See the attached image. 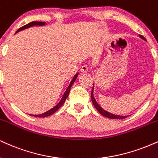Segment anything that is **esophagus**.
<instances>
[{
	"label": "esophagus",
	"mask_w": 158,
	"mask_h": 158,
	"mask_svg": "<svg viewBox=\"0 0 158 158\" xmlns=\"http://www.w3.org/2000/svg\"><path fill=\"white\" fill-rule=\"evenodd\" d=\"M87 70H88V67H87V65H86V64H84V65L81 66V71L82 72V73H86Z\"/></svg>",
	"instance_id": "1"
}]
</instances>
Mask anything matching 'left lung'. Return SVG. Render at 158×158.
Wrapping results in <instances>:
<instances>
[{"label":"left lung","mask_w":158,"mask_h":158,"mask_svg":"<svg viewBox=\"0 0 158 158\" xmlns=\"http://www.w3.org/2000/svg\"><path fill=\"white\" fill-rule=\"evenodd\" d=\"M140 37L141 38V39L144 40H146L145 37H144L143 36L140 35ZM91 99H92V102H93V104H94V107H96V109L98 110V113H99L101 115H104V116H105V117H107V118H112V119H123V118H125L127 117V116H121V115H114V114L108 113L107 111H105V110H104V109H102V108L99 105H98L97 102H96V99H95V98H94V88H93L92 92H91Z\"/></svg>","instance_id":"1"}]
</instances>
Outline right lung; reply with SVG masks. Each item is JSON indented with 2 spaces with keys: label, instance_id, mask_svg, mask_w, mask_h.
<instances>
[{
  "label": "right lung",
  "instance_id": "obj_1",
  "mask_svg": "<svg viewBox=\"0 0 158 158\" xmlns=\"http://www.w3.org/2000/svg\"><path fill=\"white\" fill-rule=\"evenodd\" d=\"M45 24V22H37V21H33V22H31L25 25V26H22V27H20L19 29L18 30V31H16V33H18V31H22V30L23 29H26V28H28L29 27H31V26H44V25ZM78 77V73L76 74L75 76H74L73 79H72L71 83H70L69 86L68 87L67 90H65V92H64V94L63 95V96H62V99H61V101L59 103L56 104V106H55L54 107H53L52 109H51L50 110H48V111L45 112V113H43V114H40V115H33V116H35V117H40V118H45V117H47V116H49V115H52V114H54L55 112L57 111V110L60 109V107H61V106L64 103V102H65L66 98H68V95H69V93H70V90H71V87H72V85H73V84L74 83V81H75L76 79H77Z\"/></svg>",
  "mask_w": 158,
  "mask_h": 158
}]
</instances>
